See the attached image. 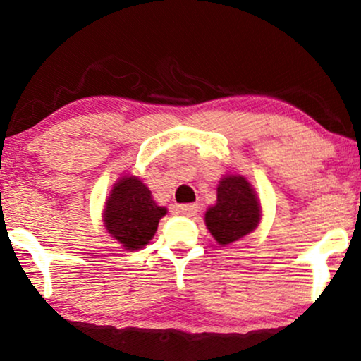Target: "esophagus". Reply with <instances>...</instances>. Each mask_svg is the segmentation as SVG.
I'll use <instances>...</instances> for the list:
<instances>
[{
	"label": "esophagus",
	"instance_id": "esophagus-1",
	"mask_svg": "<svg viewBox=\"0 0 361 361\" xmlns=\"http://www.w3.org/2000/svg\"><path fill=\"white\" fill-rule=\"evenodd\" d=\"M176 211H178V213H180L181 216H186V218H191V216L196 214V211H198V208H196L195 204H183V206H178Z\"/></svg>",
	"mask_w": 361,
	"mask_h": 361
}]
</instances>
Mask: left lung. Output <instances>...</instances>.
Returning a JSON list of instances; mask_svg holds the SVG:
<instances>
[{"label":"left lung","instance_id":"left-lung-1","mask_svg":"<svg viewBox=\"0 0 361 361\" xmlns=\"http://www.w3.org/2000/svg\"><path fill=\"white\" fill-rule=\"evenodd\" d=\"M261 221V204L251 183L241 175H226L218 185V200L204 214L206 228L221 246L247 236Z\"/></svg>","mask_w":361,"mask_h":361}]
</instances>
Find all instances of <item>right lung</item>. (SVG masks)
I'll return each instance as SVG.
<instances>
[{"mask_svg": "<svg viewBox=\"0 0 361 361\" xmlns=\"http://www.w3.org/2000/svg\"><path fill=\"white\" fill-rule=\"evenodd\" d=\"M166 214L152 191L137 176H122L110 191L104 209V226L123 249L138 251L155 236L158 223Z\"/></svg>", "mask_w": 361, "mask_h": 361, "instance_id": "right-lung-1", "label": "right lung"}]
</instances>
